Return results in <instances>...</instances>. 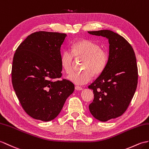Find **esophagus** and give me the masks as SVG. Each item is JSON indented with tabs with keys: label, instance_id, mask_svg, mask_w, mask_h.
<instances>
[{
	"label": "esophagus",
	"instance_id": "34e87169",
	"mask_svg": "<svg viewBox=\"0 0 149 149\" xmlns=\"http://www.w3.org/2000/svg\"><path fill=\"white\" fill-rule=\"evenodd\" d=\"M75 90L80 91V90H82V88L80 87V86H75Z\"/></svg>",
	"mask_w": 149,
	"mask_h": 149
}]
</instances>
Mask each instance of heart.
Listing matches in <instances>:
<instances>
[{
  "instance_id": "obj_1",
  "label": "heart",
  "mask_w": 149,
  "mask_h": 149,
  "mask_svg": "<svg viewBox=\"0 0 149 149\" xmlns=\"http://www.w3.org/2000/svg\"><path fill=\"white\" fill-rule=\"evenodd\" d=\"M75 58H84L82 65L84 70L75 72L68 77L77 85H84L91 80L93 74L99 75L105 71L109 62V53L104 48L90 40H82L72 44L70 51L65 49L61 54L60 62L63 70L67 74L73 72Z\"/></svg>"
}]
</instances>
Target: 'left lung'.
I'll use <instances>...</instances> for the list:
<instances>
[{"label": "left lung", "mask_w": 149, "mask_h": 149, "mask_svg": "<svg viewBox=\"0 0 149 149\" xmlns=\"http://www.w3.org/2000/svg\"><path fill=\"white\" fill-rule=\"evenodd\" d=\"M89 33L109 39V62L105 71L88 86L94 93L89 105L93 117L105 122L126 111L136 89L138 67L135 53L123 37L109 30Z\"/></svg>", "instance_id": "1"}]
</instances>
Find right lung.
<instances>
[{"instance_id":"1","label":"right lung","mask_w":149,"mask_h":149,"mask_svg":"<svg viewBox=\"0 0 149 149\" xmlns=\"http://www.w3.org/2000/svg\"><path fill=\"white\" fill-rule=\"evenodd\" d=\"M67 35L39 31L28 36L13 56V89L25 112L49 121L56 117L74 84L61 77V46Z\"/></svg>"}]
</instances>
